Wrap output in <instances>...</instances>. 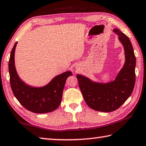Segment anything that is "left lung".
<instances>
[{
    "label": "left lung",
    "mask_w": 146,
    "mask_h": 146,
    "mask_svg": "<svg viewBox=\"0 0 146 146\" xmlns=\"http://www.w3.org/2000/svg\"><path fill=\"white\" fill-rule=\"evenodd\" d=\"M124 49L125 62L114 80L108 82L92 80L78 74L76 78L84 99L89 107L101 112L117 110L130 97L135 83L136 57L128 36L120 29H113Z\"/></svg>",
    "instance_id": "obj_1"
}]
</instances>
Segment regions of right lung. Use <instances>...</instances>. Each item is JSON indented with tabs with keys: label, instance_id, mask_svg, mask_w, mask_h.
<instances>
[{
	"label": "right lung",
	"instance_id": "1",
	"mask_svg": "<svg viewBox=\"0 0 146 146\" xmlns=\"http://www.w3.org/2000/svg\"><path fill=\"white\" fill-rule=\"evenodd\" d=\"M17 42L11 51L9 73L11 90L15 97L26 110L35 113H46L55 111L60 104L64 86L71 71L55 76L45 86L35 87L26 84L20 78L15 64V53Z\"/></svg>",
	"mask_w": 146,
	"mask_h": 146
}]
</instances>
